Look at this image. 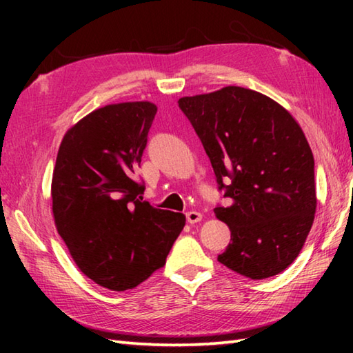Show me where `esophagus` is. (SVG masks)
Masks as SVG:
<instances>
[{
    "instance_id": "34e87169",
    "label": "esophagus",
    "mask_w": 353,
    "mask_h": 353,
    "mask_svg": "<svg viewBox=\"0 0 353 353\" xmlns=\"http://www.w3.org/2000/svg\"><path fill=\"white\" fill-rule=\"evenodd\" d=\"M201 219H203V215L197 211H190L188 214H186V220H188L190 224H196V223L201 221Z\"/></svg>"
}]
</instances>
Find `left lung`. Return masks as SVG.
<instances>
[{
  "instance_id": "8db88e82",
  "label": "left lung",
  "mask_w": 353,
  "mask_h": 353,
  "mask_svg": "<svg viewBox=\"0 0 353 353\" xmlns=\"http://www.w3.org/2000/svg\"><path fill=\"white\" fill-rule=\"evenodd\" d=\"M179 108L232 200L214 209L230 229L219 262L250 279L283 272L301 253L317 208L314 156L302 127L279 103L241 86L182 97Z\"/></svg>"
}]
</instances>
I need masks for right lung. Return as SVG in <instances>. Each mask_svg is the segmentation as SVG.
I'll return each mask as SVG.
<instances>
[{"mask_svg": "<svg viewBox=\"0 0 353 353\" xmlns=\"http://www.w3.org/2000/svg\"><path fill=\"white\" fill-rule=\"evenodd\" d=\"M156 112L150 101L95 109L65 133L52 171L59 235L80 272L114 291L138 287L163 267L186 221L139 201L144 186L132 179Z\"/></svg>", "mask_w": 353, "mask_h": 353, "instance_id": "right-lung-1", "label": "right lung"}]
</instances>
